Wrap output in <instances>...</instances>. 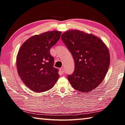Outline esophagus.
<instances>
[{"instance_id": "obj_1", "label": "esophagus", "mask_w": 125, "mask_h": 125, "mask_svg": "<svg viewBox=\"0 0 125 125\" xmlns=\"http://www.w3.org/2000/svg\"><path fill=\"white\" fill-rule=\"evenodd\" d=\"M60 72L61 74H63V73H64L65 72V70L64 69V68H60Z\"/></svg>"}]
</instances>
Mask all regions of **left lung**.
I'll return each instance as SVG.
<instances>
[{
	"mask_svg": "<svg viewBox=\"0 0 125 125\" xmlns=\"http://www.w3.org/2000/svg\"><path fill=\"white\" fill-rule=\"evenodd\" d=\"M73 57L75 69L68 79L81 92L94 90L103 81L110 64V54L103 41L94 35L70 30L61 36Z\"/></svg>",
	"mask_w": 125,
	"mask_h": 125,
	"instance_id": "1",
	"label": "left lung"
}]
</instances>
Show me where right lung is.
I'll return each mask as SVG.
<instances>
[{"label":"right lung","mask_w":125,"mask_h":125,"mask_svg":"<svg viewBox=\"0 0 125 125\" xmlns=\"http://www.w3.org/2000/svg\"><path fill=\"white\" fill-rule=\"evenodd\" d=\"M61 33L52 31L33 35L20 47L16 57L18 74L33 91H47L58 80V70L53 67L50 49L60 39Z\"/></svg>","instance_id":"obj_1"}]
</instances>
